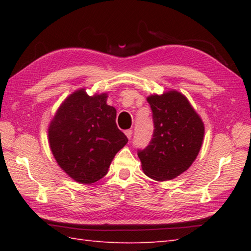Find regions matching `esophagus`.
<instances>
[{
	"label": "esophagus",
	"mask_w": 251,
	"mask_h": 251,
	"mask_svg": "<svg viewBox=\"0 0 251 251\" xmlns=\"http://www.w3.org/2000/svg\"><path fill=\"white\" fill-rule=\"evenodd\" d=\"M125 135L127 136V138H131V136H132V130L131 129H127V130H125Z\"/></svg>",
	"instance_id": "obj_1"
}]
</instances>
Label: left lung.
<instances>
[{
  "instance_id": "left-lung-1",
  "label": "left lung",
  "mask_w": 251,
  "mask_h": 251,
  "mask_svg": "<svg viewBox=\"0 0 251 251\" xmlns=\"http://www.w3.org/2000/svg\"><path fill=\"white\" fill-rule=\"evenodd\" d=\"M148 102L154 130L149 146L138 150V156L149 177L172 180L195 161L204 138V124L188 99L178 92L150 96Z\"/></svg>"
}]
</instances>
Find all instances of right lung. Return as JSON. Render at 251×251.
<instances>
[{"label": "right lung", "mask_w": 251, "mask_h": 251, "mask_svg": "<svg viewBox=\"0 0 251 251\" xmlns=\"http://www.w3.org/2000/svg\"><path fill=\"white\" fill-rule=\"evenodd\" d=\"M116 110L106 95L90 97L84 89L65 100L51 121L49 139L58 165L79 183L103 178L115 154L128 139L116 126Z\"/></svg>", "instance_id": "obj_1"}]
</instances>
